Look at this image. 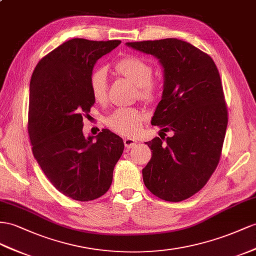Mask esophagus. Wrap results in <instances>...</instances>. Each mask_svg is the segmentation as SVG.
Wrapping results in <instances>:
<instances>
[{"instance_id":"34e87169","label":"esophagus","mask_w":256,"mask_h":256,"mask_svg":"<svg viewBox=\"0 0 256 256\" xmlns=\"http://www.w3.org/2000/svg\"><path fill=\"white\" fill-rule=\"evenodd\" d=\"M137 140H133V138H126L124 140V145H126V148H133L134 146H136Z\"/></svg>"}]
</instances>
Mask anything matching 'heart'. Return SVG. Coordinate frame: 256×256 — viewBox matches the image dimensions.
<instances>
[{
	"label": "heart",
	"instance_id": "obj_1",
	"mask_svg": "<svg viewBox=\"0 0 256 256\" xmlns=\"http://www.w3.org/2000/svg\"><path fill=\"white\" fill-rule=\"evenodd\" d=\"M114 70L128 80L137 85V92L142 100L154 102L160 93V83L154 80V68L145 60L137 56L123 57L114 64ZM90 88L94 100L104 102L107 100L108 80L107 72L104 68H97L90 74ZM146 116L136 108L122 107L116 109L107 119V126L114 133L122 136H133L142 128Z\"/></svg>",
	"mask_w": 256,
	"mask_h": 256
}]
</instances>
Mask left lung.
<instances>
[{
  "instance_id": "obj_1",
  "label": "left lung",
  "mask_w": 256,
  "mask_h": 256,
  "mask_svg": "<svg viewBox=\"0 0 256 256\" xmlns=\"http://www.w3.org/2000/svg\"><path fill=\"white\" fill-rule=\"evenodd\" d=\"M158 58L163 68L162 100L152 119L166 137L146 144L152 159L142 168L144 184L158 198L180 202L204 187L218 166L228 114L220 76L208 54L178 38L128 42Z\"/></svg>"
}]
</instances>
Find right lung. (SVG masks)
Segmentation results:
<instances>
[{
    "label": "right lung",
    "mask_w": 256,
    "mask_h": 256,
    "mask_svg": "<svg viewBox=\"0 0 256 256\" xmlns=\"http://www.w3.org/2000/svg\"><path fill=\"white\" fill-rule=\"evenodd\" d=\"M120 43L72 38L44 56L31 76L32 152L52 185L74 200L90 201L106 194L123 152L122 138L109 130L88 138L82 130L83 116L95 102L90 74L96 62Z\"/></svg>",
    "instance_id": "1"
}]
</instances>
